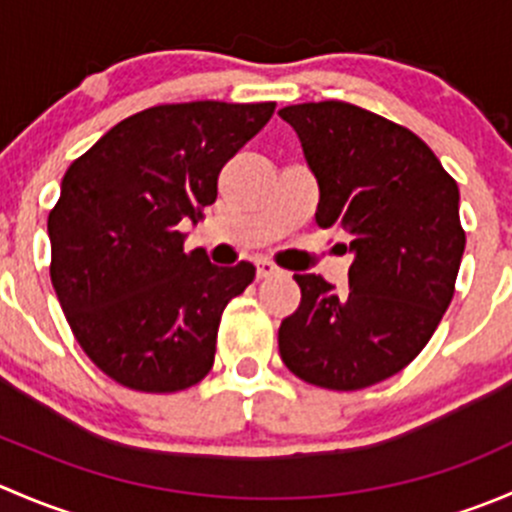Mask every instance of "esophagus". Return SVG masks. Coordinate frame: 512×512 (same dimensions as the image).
I'll return each instance as SVG.
<instances>
[{
	"label": "esophagus",
	"instance_id": "1",
	"mask_svg": "<svg viewBox=\"0 0 512 512\" xmlns=\"http://www.w3.org/2000/svg\"><path fill=\"white\" fill-rule=\"evenodd\" d=\"M275 275H280V267L277 265H272V262H257V277H260V280H270V277H275Z\"/></svg>",
	"mask_w": 512,
	"mask_h": 512
}]
</instances>
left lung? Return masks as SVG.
<instances>
[{
    "label": "left lung",
    "instance_id": "obj_1",
    "mask_svg": "<svg viewBox=\"0 0 512 512\" xmlns=\"http://www.w3.org/2000/svg\"><path fill=\"white\" fill-rule=\"evenodd\" d=\"M319 185L317 225L342 230L349 289L294 275L302 302L280 356L302 381L356 391L399 374L436 332L466 250L458 185L409 128L344 101L285 106Z\"/></svg>",
    "mask_w": 512,
    "mask_h": 512
}]
</instances>
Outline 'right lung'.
Returning <instances> with one entry per match:
<instances>
[{
  "label": "right lung",
  "mask_w": 512,
  "mask_h": 512,
  "mask_svg": "<svg viewBox=\"0 0 512 512\" xmlns=\"http://www.w3.org/2000/svg\"><path fill=\"white\" fill-rule=\"evenodd\" d=\"M272 113V101L163 103L66 170L49 213L51 285L76 342L121 386L173 394L213 369L223 309L255 267L185 252L178 223L203 218L223 165Z\"/></svg>",
  "instance_id": "right-lung-1"
}]
</instances>
